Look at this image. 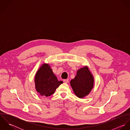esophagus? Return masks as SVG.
Returning <instances> with one entry per match:
<instances>
[{
	"mask_svg": "<svg viewBox=\"0 0 130 130\" xmlns=\"http://www.w3.org/2000/svg\"><path fill=\"white\" fill-rule=\"evenodd\" d=\"M63 82L65 83H69V80L68 79H64L63 80Z\"/></svg>",
	"mask_w": 130,
	"mask_h": 130,
	"instance_id": "esophagus-1",
	"label": "esophagus"
}]
</instances>
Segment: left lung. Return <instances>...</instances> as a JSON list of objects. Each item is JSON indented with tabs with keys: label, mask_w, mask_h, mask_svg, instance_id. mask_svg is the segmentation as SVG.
Instances as JSON below:
<instances>
[{
	"label": "left lung",
	"mask_w": 130,
	"mask_h": 130,
	"mask_svg": "<svg viewBox=\"0 0 130 130\" xmlns=\"http://www.w3.org/2000/svg\"><path fill=\"white\" fill-rule=\"evenodd\" d=\"M93 76L87 66L79 69L75 77L70 82L74 94L79 98H83L89 94L93 88Z\"/></svg>",
	"instance_id": "1"
}]
</instances>
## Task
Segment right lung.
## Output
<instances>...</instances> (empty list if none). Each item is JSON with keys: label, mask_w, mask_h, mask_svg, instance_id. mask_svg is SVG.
<instances>
[{"label": "right lung", "mask_w": 130, "mask_h": 130, "mask_svg": "<svg viewBox=\"0 0 130 130\" xmlns=\"http://www.w3.org/2000/svg\"><path fill=\"white\" fill-rule=\"evenodd\" d=\"M36 89L40 95L49 96L63 83L58 81L48 64L44 63L37 71L35 78Z\"/></svg>", "instance_id": "obj_1"}]
</instances>
